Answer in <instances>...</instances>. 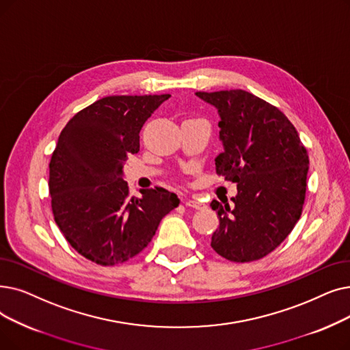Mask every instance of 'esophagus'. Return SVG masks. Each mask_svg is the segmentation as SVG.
<instances>
[{
  "label": "esophagus",
  "instance_id": "1",
  "mask_svg": "<svg viewBox=\"0 0 350 350\" xmlns=\"http://www.w3.org/2000/svg\"><path fill=\"white\" fill-rule=\"evenodd\" d=\"M185 204L187 207H193V208H202V207H204V204L200 200H197V199H189V200L185 202Z\"/></svg>",
  "mask_w": 350,
  "mask_h": 350
}]
</instances>
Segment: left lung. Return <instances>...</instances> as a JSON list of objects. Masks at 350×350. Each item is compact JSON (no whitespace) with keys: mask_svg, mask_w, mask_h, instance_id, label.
I'll return each instance as SVG.
<instances>
[{"mask_svg":"<svg viewBox=\"0 0 350 350\" xmlns=\"http://www.w3.org/2000/svg\"><path fill=\"white\" fill-rule=\"evenodd\" d=\"M220 114L223 153L216 173L237 183L233 204L213 200L219 229L211 247L237 263L259 260L275 250L300 219L306 196L308 150L278 107L245 90L197 91Z\"/></svg>","mask_w":350,"mask_h":350,"instance_id":"1","label":"left lung"}]
</instances>
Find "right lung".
Returning <instances> with one entry per match:
<instances>
[{
	"label": "right lung",
	"instance_id": "right-lung-1",
	"mask_svg": "<svg viewBox=\"0 0 350 350\" xmlns=\"http://www.w3.org/2000/svg\"><path fill=\"white\" fill-rule=\"evenodd\" d=\"M169 97H104L75 114L59 134L49 180L54 220L71 247L100 266L139 254L180 203L161 187L130 197L123 180L129 156L140 148L143 124Z\"/></svg>",
	"mask_w": 350,
	"mask_h": 350
}]
</instances>
